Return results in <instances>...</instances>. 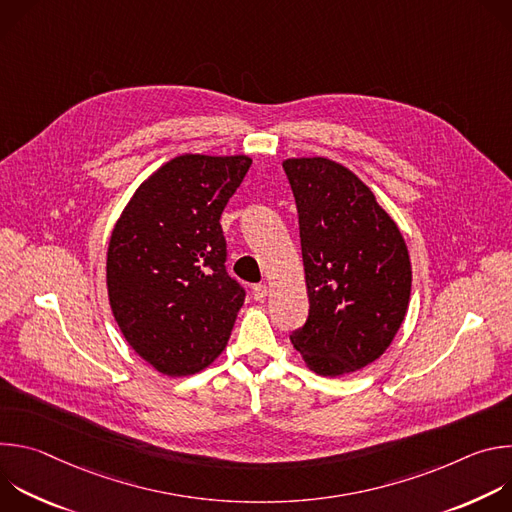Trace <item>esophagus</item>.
<instances>
[{"label":"esophagus","instance_id":"34e87169","mask_svg":"<svg viewBox=\"0 0 512 512\" xmlns=\"http://www.w3.org/2000/svg\"><path fill=\"white\" fill-rule=\"evenodd\" d=\"M267 294H269V287H267L265 283L253 285V298H255V300H263Z\"/></svg>","mask_w":512,"mask_h":512}]
</instances>
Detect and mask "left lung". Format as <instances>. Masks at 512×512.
I'll return each instance as SVG.
<instances>
[{
  "label": "left lung",
  "instance_id": "left-lung-1",
  "mask_svg": "<svg viewBox=\"0 0 512 512\" xmlns=\"http://www.w3.org/2000/svg\"><path fill=\"white\" fill-rule=\"evenodd\" d=\"M294 192L310 314L289 334L324 377L377 360L405 320L411 296L407 245L371 188L326 158L283 162Z\"/></svg>",
  "mask_w": 512,
  "mask_h": 512
}]
</instances>
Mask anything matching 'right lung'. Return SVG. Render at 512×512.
Returning a JSON list of instances; mask_svg holds the SVG:
<instances>
[{
	"instance_id": "obj_1",
	"label": "right lung",
	"mask_w": 512,
	"mask_h": 512,
	"mask_svg": "<svg viewBox=\"0 0 512 512\" xmlns=\"http://www.w3.org/2000/svg\"><path fill=\"white\" fill-rule=\"evenodd\" d=\"M249 168L247 156H178L135 190L113 229L107 289L115 322L168 377L206 369L245 302L225 267L221 214Z\"/></svg>"
}]
</instances>
